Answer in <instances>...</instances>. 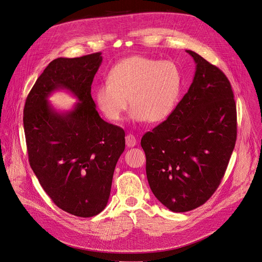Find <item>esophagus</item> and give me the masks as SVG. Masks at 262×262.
I'll return each mask as SVG.
<instances>
[{"instance_id":"esophagus-1","label":"esophagus","mask_w":262,"mask_h":262,"mask_svg":"<svg viewBox=\"0 0 262 262\" xmlns=\"http://www.w3.org/2000/svg\"><path fill=\"white\" fill-rule=\"evenodd\" d=\"M126 145L128 147H134L136 145V139L135 136L132 135V134H128L126 136Z\"/></svg>"}]
</instances>
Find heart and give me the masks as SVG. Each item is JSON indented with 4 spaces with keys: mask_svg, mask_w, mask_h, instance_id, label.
Segmentation results:
<instances>
[{
    "mask_svg": "<svg viewBox=\"0 0 262 262\" xmlns=\"http://www.w3.org/2000/svg\"><path fill=\"white\" fill-rule=\"evenodd\" d=\"M181 84V73L172 61L135 55L111 69L107 82L97 86L95 100L111 121L121 120L130 99L133 120L159 122L175 107Z\"/></svg>",
    "mask_w": 262,
    "mask_h": 262,
    "instance_id": "1",
    "label": "heart"
}]
</instances>
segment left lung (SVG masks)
I'll return each mask as SVG.
<instances>
[{
  "label": "left lung",
  "mask_w": 262,
  "mask_h": 262,
  "mask_svg": "<svg viewBox=\"0 0 262 262\" xmlns=\"http://www.w3.org/2000/svg\"><path fill=\"white\" fill-rule=\"evenodd\" d=\"M196 71L190 89L166 120L145 133L148 183L173 212L204 205L225 175L236 141V107L227 77L186 50Z\"/></svg>",
  "instance_id": "1"
}]
</instances>
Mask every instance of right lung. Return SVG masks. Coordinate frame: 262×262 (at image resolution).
<instances>
[{
    "instance_id": "right-lung-1",
    "label": "right lung",
    "mask_w": 262,
    "mask_h": 262,
    "mask_svg": "<svg viewBox=\"0 0 262 262\" xmlns=\"http://www.w3.org/2000/svg\"><path fill=\"white\" fill-rule=\"evenodd\" d=\"M101 52L50 63L27 97L23 111L30 165L45 192L66 212L92 217L105 208L114 169L124 150V131L104 121L92 98ZM68 89L80 101L58 114L47 102Z\"/></svg>"
}]
</instances>
